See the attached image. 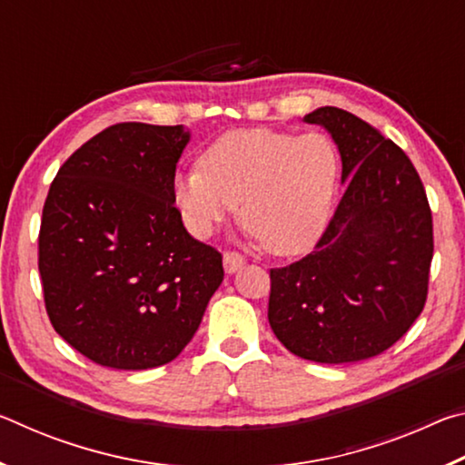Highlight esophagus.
I'll use <instances>...</instances> for the list:
<instances>
[{
    "label": "esophagus",
    "instance_id": "34e87169",
    "mask_svg": "<svg viewBox=\"0 0 465 465\" xmlns=\"http://www.w3.org/2000/svg\"><path fill=\"white\" fill-rule=\"evenodd\" d=\"M243 264H246V258L238 254V252H225L223 254V269L227 274L238 272Z\"/></svg>",
    "mask_w": 465,
    "mask_h": 465
}]
</instances>
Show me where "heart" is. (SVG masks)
Here are the masks:
<instances>
[{"label": "heart", "mask_w": 465, "mask_h": 465, "mask_svg": "<svg viewBox=\"0 0 465 465\" xmlns=\"http://www.w3.org/2000/svg\"><path fill=\"white\" fill-rule=\"evenodd\" d=\"M338 152L322 133L266 127L223 133L199 168L178 172L172 201L194 238L240 217L272 254H302L326 232L338 184Z\"/></svg>", "instance_id": "1"}]
</instances>
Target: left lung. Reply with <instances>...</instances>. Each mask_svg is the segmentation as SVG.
Here are the masks:
<instances>
[{
    "mask_svg": "<svg viewBox=\"0 0 465 465\" xmlns=\"http://www.w3.org/2000/svg\"><path fill=\"white\" fill-rule=\"evenodd\" d=\"M341 153L344 194L316 250L271 271L269 322L293 355L355 363L400 341L427 302L432 219L412 162L342 108L305 114Z\"/></svg>",
    "mask_w": 465,
    "mask_h": 465,
    "instance_id": "left-lung-1",
    "label": "left lung"
}]
</instances>
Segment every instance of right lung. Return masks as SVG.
Masks as SVG:
<instances>
[{
	"label": "right lung",
	"mask_w": 465,
	"mask_h": 465,
	"mask_svg": "<svg viewBox=\"0 0 465 465\" xmlns=\"http://www.w3.org/2000/svg\"><path fill=\"white\" fill-rule=\"evenodd\" d=\"M188 141L184 124H114L63 163L46 194V313L94 363L139 371L174 361L222 285V254L186 232L172 201Z\"/></svg>",
	"instance_id": "add662e5"
}]
</instances>
